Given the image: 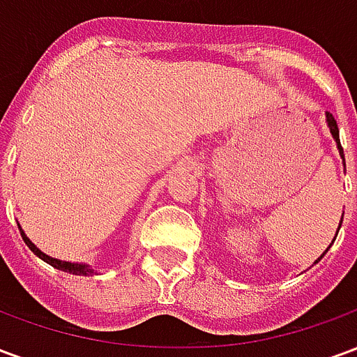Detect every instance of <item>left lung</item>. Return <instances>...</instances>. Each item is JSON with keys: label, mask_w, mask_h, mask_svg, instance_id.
<instances>
[{"label": "left lung", "mask_w": 357, "mask_h": 357, "mask_svg": "<svg viewBox=\"0 0 357 357\" xmlns=\"http://www.w3.org/2000/svg\"><path fill=\"white\" fill-rule=\"evenodd\" d=\"M327 124H329L331 128V133H333V137L337 139V145H338V151H340V155H342V158H344V151H342V147H340V137H338V126H337V120H335V116L331 114V112H327ZM342 224V222H340ZM338 229H340V225H338ZM329 250V248H327ZM325 250V252H327ZM325 252H323L321 256H319V260H321L323 256H325ZM319 260H315V262H319Z\"/></svg>", "instance_id": "obj_1"}]
</instances>
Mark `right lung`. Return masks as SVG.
<instances>
[{
    "mask_svg": "<svg viewBox=\"0 0 357 357\" xmlns=\"http://www.w3.org/2000/svg\"><path fill=\"white\" fill-rule=\"evenodd\" d=\"M20 235H22V239H24V243L28 245V248L34 252L36 256H40L43 262H47L50 266H53V268L57 269H63V271H66V273H74V275H91L93 273V269H89L88 266H80V264H70V262H61V260H55V258H51V256L43 255L40 248H36V245L32 243V241L28 239L26 235H24V231H20Z\"/></svg>",
    "mask_w": 357,
    "mask_h": 357,
    "instance_id": "right-lung-1",
    "label": "right lung"
}]
</instances>
